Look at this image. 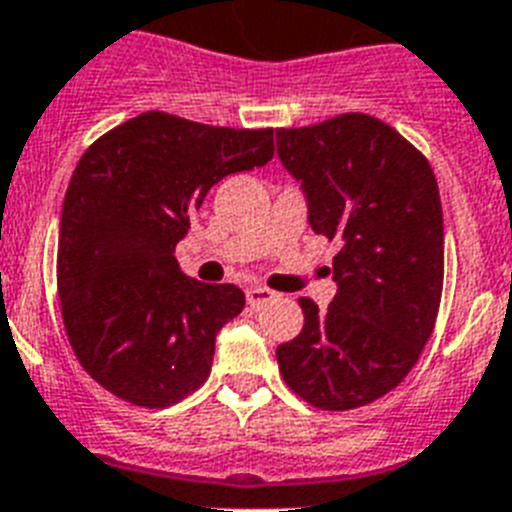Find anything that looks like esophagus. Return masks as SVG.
<instances>
[{"label":"esophagus","mask_w":512,"mask_h":512,"mask_svg":"<svg viewBox=\"0 0 512 512\" xmlns=\"http://www.w3.org/2000/svg\"><path fill=\"white\" fill-rule=\"evenodd\" d=\"M276 291L265 289V286H249L247 289V304L249 307H263V304L273 302L276 299Z\"/></svg>","instance_id":"34e87169"}]
</instances>
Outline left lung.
I'll return each instance as SVG.
<instances>
[{"instance_id":"obj_1","label":"left lung","mask_w":512,"mask_h":512,"mask_svg":"<svg viewBox=\"0 0 512 512\" xmlns=\"http://www.w3.org/2000/svg\"><path fill=\"white\" fill-rule=\"evenodd\" d=\"M276 140L312 231L341 244L333 302L299 299L304 328L276 349L278 369L315 409H359L401 385L435 330L445 276L435 171L390 124L359 111L276 130Z\"/></svg>"}]
</instances>
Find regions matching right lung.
Listing matches in <instances>:
<instances>
[{"label":"right lung","mask_w":512,"mask_h":512,"mask_svg":"<svg viewBox=\"0 0 512 512\" xmlns=\"http://www.w3.org/2000/svg\"><path fill=\"white\" fill-rule=\"evenodd\" d=\"M273 158V130L145 111L77 161L62 205L57 289L77 362L117 398L166 409L208 380L218 330L244 309L234 283H200L174 249L223 176Z\"/></svg>","instance_id":"right-lung-1"}]
</instances>
